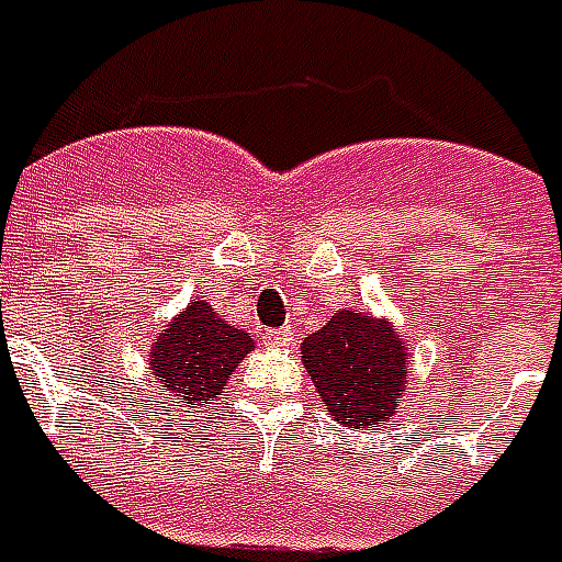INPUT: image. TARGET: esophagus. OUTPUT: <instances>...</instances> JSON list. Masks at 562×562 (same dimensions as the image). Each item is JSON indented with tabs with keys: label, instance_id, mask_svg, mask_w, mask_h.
Segmentation results:
<instances>
[{
	"label": "esophagus",
	"instance_id": "34e87169",
	"mask_svg": "<svg viewBox=\"0 0 562 562\" xmlns=\"http://www.w3.org/2000/svg\"><path fill=\"white\" fill-rule=\"evenodd\" d=\"M265 340H268L270 346H294V342H297V334H294L292 328H277V330H268V334H265Z\"/></svg>",
	"mask_w": 562,
	"mask_h": 562
}]
</instances>
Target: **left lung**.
Listing matches in <instances>:
<instances>
[{
    "label": "left lung",
    "instance_id": "left-lung-1",
    "mask_svg": "<svg viewBox=\"0 0 562 562\" xmlns=\"http://www.w3.org/2000/svg\"><path fill=\"white\" fill-rule=\"evenodd\" d=\"M306 373L328 413L346 427H379L406 391V346L389 322L337 310L301 346Z\"/></svg>",
    "mask_w": 562,
    "mask_h": 562
}]
</instances>
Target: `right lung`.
Here are the masks:
<instances>
[{"mask_svg": "<svg viewBox=\"0 0 562 562\" xmlns=\"http://www.w3.org/2000/svg\"><path fill=\"white\" fill-rule=\"evenodd\" d=\"M246 352H252L249 334L225 325L207 304L192 301L153 346L149 364L173 401L204 406L232 379Z\"/></svg>", "mask_w": 562, "mask_h": 562, "instance_id": "obj_1", "label": "right lung"}]
</instances>
